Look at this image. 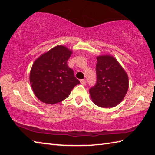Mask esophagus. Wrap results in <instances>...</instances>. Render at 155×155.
I'll return each mask as SVG.
<instances>
[{
    "label": "esophagus",
    "instance_id": "obj_1",
    "mask_svg": "<svg viewBox=\"0 0 155 155\" xmlns=\"http://www.w3.org/2000/svg\"><path fill=\"white\" fill-rule=\"evenodd\" d=\"M80 82L81 84H82V85H85L86 84V81L85 79H81L80 81Z\"/></svg>",
    "mask_w": 155,
    "mask_h": 155
}]
</instances>
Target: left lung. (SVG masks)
<instances>
[{
    "mask_svg": "<svg viewBox=\"0 0 155 155\" xmlns=\"http://www.w3.org/2000/svg\"><path fill=\"white\" fill-rule=\"evenodd\" d=\"M96 83L90 89V96L97 106H116L124 98L128 88L127 74L114 57H97Z\"/></svg>",
    "mask_w": 155,
    "mask_h": 155,
    "instance_id": "obj_1",
    "label": "left lung"
}]
</instances>
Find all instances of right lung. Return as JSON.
I'll return each instance as SVG.
<instances>
[{"mask_svg":"<svg viewBox=\"0 0 155 155\" xmlns=\"http://www.w3.org/2000/svg\"><path fill=\"white\" fill-rule=\"evenodd\" d=\"M72 51L57 46L37 59L30 72V83L37 98L47 104H56L68 98L80 83L67 61Z\"/></svg>","mask_w":155,"mask_h":155,"instance_id":"1","label":"right lung"}]
</instances>
